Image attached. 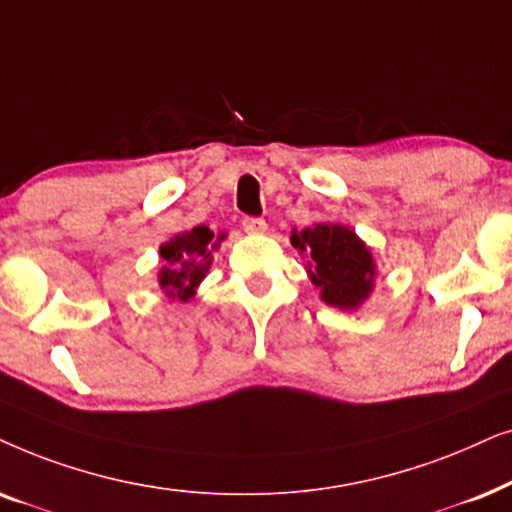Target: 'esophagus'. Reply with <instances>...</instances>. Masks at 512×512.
<instances>
[{
    "label": "esophagus",
    "instance_id": "obj_1",
    "mask_svg": "<svg viewBox=\"0 0 512 512\" xmlns=\"http://www.w3.org/2000/svg\"><path fill=\"white\" fill-rule=\"evenodd\" d=\"M243 231L245 234H264L267 231V222L262 217H243Z\"/></svg>",
    "mask_w": 512,
    "mask_h": 512
}]
</instances>
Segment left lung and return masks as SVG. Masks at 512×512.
Wrapping results in <instances>:
<instances>
[{
    "label": "left lung",
    "mask_w": 512,
    "mask_h": 512,
    "mask_svg": "<svg viewBox=\"0 0 512 512\" xmlns=\"http://www.w3.org/2000/svg\"><path fill=\"white\" fill-rule=\"evenodd\" d=\"M290 243L306 257V271L325 304L351 311L370 297L377 276L372 252L346 224L320 222L292 229Z\"/></svg>",
    "instance_id": "obj_1"
}]
</instances>
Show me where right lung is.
<instances>
[{"mask_svg":"<svg viewBox=\"0 0 512 512\" xmlns=\"http://www.w3.org/2000/svg\"><path fill=\"white\" fill-rule=\"evenodd\" d=\"M224 234H213L208 227H194L185 234H177L159 248L161 269L159 285L163 295L170 299L187 302L194 297L199 283L206 278L210 262H213V250L220 248Z\"/></svg>","mask_w":512,"mask_h":512,"instance_id":"obj_1","label":"right lung"}]
</instances>
